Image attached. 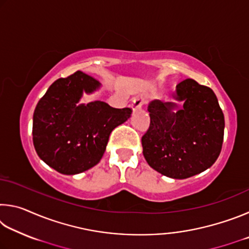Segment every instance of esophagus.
Wrapping results in <instances>:
<instances>
[{"label":"esophagus","mask_w":249,"mask_h":249,"mask_svg":"<svg viewBox=\"0 0 249 249\" xmlns=\"http://www.w3.org/2000/svg\"><path fill=\"white\" fill-rule=\"evenodd\" d=\"M144 103H145V99L142 98V96H136V98L133 100V103H132L133 111H137V109H141L142 107V104H144Z\"/></svg>","instance_id":"1"}]
</instances>
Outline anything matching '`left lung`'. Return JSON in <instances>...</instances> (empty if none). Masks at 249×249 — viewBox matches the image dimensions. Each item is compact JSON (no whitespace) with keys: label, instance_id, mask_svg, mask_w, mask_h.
I'll list each match as a JSON object with an SVG mask.
<instances>
[{"label":"left lung","instance_id":"8db88e82","mask_svg":"<svg viewBox=\"0 0 249 249\" xmlns=\"http://www.w3.org/2000/svg\"><path fill=\"white\" fill-rule=\"evenodd\" d=\"M174 99L151 101L150 125L142 137L148 165L166 177L185 179L216 161L224 138V114L212 89L192 79L180 82Z\"/></svg>","mask_w":249,"mask_h":249}]
</instances>
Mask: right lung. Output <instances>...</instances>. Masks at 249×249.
<instances>
[{
	"mask_svg": "<svg viewBox=\"0 0 249 249\" xmlns=\"http://www.w3.org/2000/svg\"><path fill=\"white\" fill-rule=\"evenodd\" d=\"M101 83L81 71L48 88L33 116V142L44 162L62 175H77L100 162L109 134L127 121L132 109L114 108L103 101L80 103L83 93Z\"/></svg>",
	"mask_w": 249,
	"mask_h": 249,
	"instance_id": "right-lung-1",
	"label": "right lung"
}]
</instances>
